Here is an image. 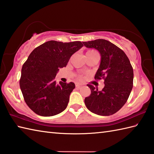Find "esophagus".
<instances>
[{
    "instance_id": "obj_1",
    "label": "esophagus",
    "mask_w": 154,
    "mask_h": 154,
    "mask_svg": "<svg viewBox=\"0 0 154 154\" xmlns=\"http://www.w3.org/2000/svg\"><path fill=\"white\" fill-rule=\"evenodd\" d=\"M81 85H81V84L77 83H75V87H81Z\"/></svg>"
}]
</instances>
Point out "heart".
<instances>
[{"label": "heart", "instance_id": "b5f03b06", "mask_svg": "<svg viewBox=\"0 0 154 154\" xmlns=\"http://www.w3.org/2000/svg\"><path fill=\"white\" fill-rule=\"evenodd\" d=\"M94 53H97V52L96 51L93 50H88L87 51L86 55H89V54H94ZM77 77L78 79H80V80L83 79V77H82V75H77Z\"/></svg>", "mask_w": 154, "mask_h": 154}]
</instances>
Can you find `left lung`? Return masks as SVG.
Instances as JSON below:
<instances>
[{"label": "left lung", "instance_id": "obj_1", "mask_svg": "<svg viewBox=\"0 0 154 154\" xmlns=\"http://www.w3.org/2000/svg\"><path fill=\"white\" fill-rule=\"evenodd\" d=\"M84 45L100 52L101 61L94 79L104 80L102 91L87 85L91 94L85 104L91 112L110 116L118 112L128 99L133 87L134 72L128 57L116 45L103 39L83 42Z\"/></svg>", "mask_w": 154, "mask_h": 154}]
</instances>
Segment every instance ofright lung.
I'll return each mask as SVG.
<instances>
[{"label":"right lung","instance_id":"obj_1","mask_svg":"<svg viewBox=\"0 0 154 154\" xmlns=\"http://www.w3.org/2000/svg\"><path fill=\"white\" fill-rule=\"evenodd\" d=\"M83 46L81 42L51 40L32 51L23 64L20 87L29 108L42 116H51L66 109L75 89L69 83L55 80L60 68L67 65L71 55Z\"/></svg>","mask_w":154,"mask_h":154}]
</instances>
